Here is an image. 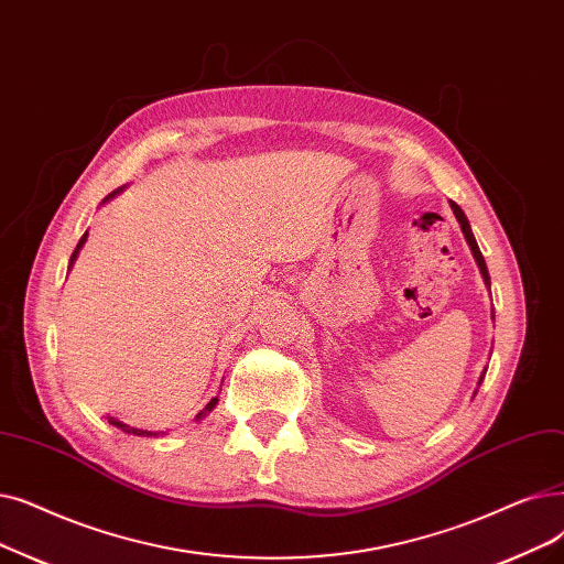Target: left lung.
Instances as JSON below:
<instances>
[{
  "label": "left lung",
  "instance_id": "left-lung-1",
  "mask_svg": "<svg viewBox=\"0 0 564 564\" xmlns=\"http://www.w3.org/2000/svg\"><path fill=\"white\" fill-rule=\"evenodd\" d=\"M449 203H452V200H449ZM452 209H454V214H456V218H458V224H460V230H463L465 239H468V243H470L473 256H475V260H477V264H479V269H481V276H484L486 285H491V279H488V269H486V260H484V256H481V251H479V247H477V241H475V235H473V230H470L468 218H465L463 209H460L456 203H452ZM484 376H486V371L481 373V378H479V384H481Z\"/></svg>",
  "mask_w": 564,
  "mask_h": 564
}]
</instances>
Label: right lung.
Segmentation results:
<instances>
[{
  "mask_svg": "<svg viewBox=\"0 0 564 564\" xmlns=\"http://www.w3.org/2000/svg\"><path fill=\"white\" fill-rule=\"evenodd\" d=\"M115 193H117V191H115ZM115 193H112V195H115ZM85 239H87V232H85V235L80 237V241H78V247H76V251H73V256H70V264H73V260H76V258H78V251L83 249V243H85ZM216 403H218V399H212V401L207 403L205 412L214 410V405H216ZM205 412H200V414H198V420H200V417H205ZM108 422H110L112 426L121 429V431H124V433H133V435H147V437H150V435H156V433H152V431H140V429H131V426H127V424H121V422H117V420H112V417H110Z\"/></svg>",
  "mask_w": 564,
  "mask_h": 564,
  "instance_id": "add662e5",
  "label": "right lung"
}]
</instances>
